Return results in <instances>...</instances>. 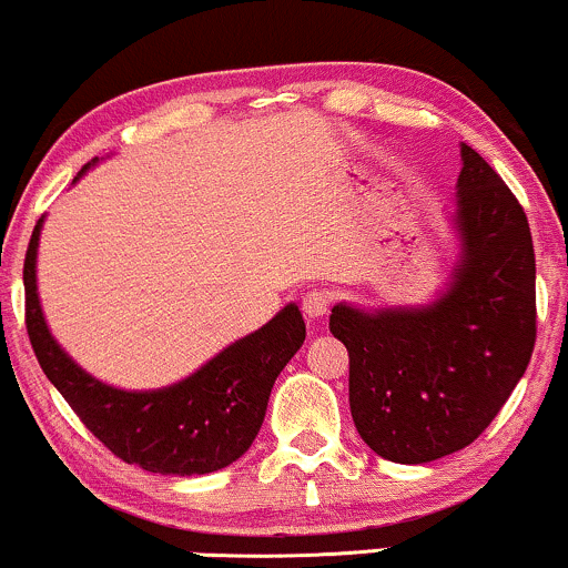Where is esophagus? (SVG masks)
I'll return each mask as SVG.
<instances>
[{
	"label": "esophagus",
	"mask_w": 568,
	"mask_h": 568,
	"mask_svg": "<svg viewBox=\"0 0 568 568\" xmlns=\"http://www.w3.org/2000/svg\"><path fill=\"white\" fill-rule=\"evenodd\" d=\"M332 304H334V296L328 294L326 288H313V291H307V294H304V298H302V310H304V315L307 317H323L328 313V310H332Z\"/></svg>",
	"instance_id": "34e87169"
}]
</instances>
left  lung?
Segmentation results:
<instances>
[{
    "label": "left lung",
    "mask_w": 568,
    "mask_h": 568,
    "mask_svg": "<svg viewBox=\"0 0 568 568\" xmlns=\"http://www.w3.org/2000/svg\"><path fill=\"white\" fill-rule=\"evenodd\" d=\"M458 174L460 264L423 310L336 304L332 334L351 355L361 439L394 464L464 450L504 407L537 342V258L515 193L469 145Z\"/></svg>",
    "instance_id": "obj_1"
}]
</instances>
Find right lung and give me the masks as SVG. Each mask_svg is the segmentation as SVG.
Wrapping results in <instances>:
<instances>
[{"label":"right lung","mask_w":568,"mask_h":568,"mask_svg":"<svg viewBox=\"0 0 568 568\" xmlns=\"http://www.w3.org/2000/svg\"><path fill=\"white\" fill-rule=\"evenodd\" d=\"M40 226L37 221L23 258L27 332L42 372L83 426L112 456L155 475H210L240 458L264 423L274 379L307 334L296 304L183 383L142 394L110 388L85 375L48 332L34 280Z\"/></svg>","instance_id":"right-lung-1"}]
</instances>
